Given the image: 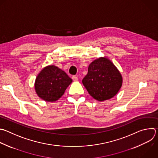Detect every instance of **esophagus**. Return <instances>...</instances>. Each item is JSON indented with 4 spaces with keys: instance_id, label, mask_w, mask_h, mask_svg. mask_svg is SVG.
Masks as SVG:
<instances>
[{
    "instance_id": "esophagus-1",
    "label": "esophagus",
    "mask_w": 158,
    "mask_h": 158,
    "mask_svg": "<svg viewBox=\"0 0 158 158\" xmlns=\"http://www.w3.org/2000/svg\"><path fill=\"white\" fill-rule=\"evenodd\" d=\"M72 79H73V80L74 81H78V77H77V76H73L72 77Z\"/></svg>"
}]
</instances>
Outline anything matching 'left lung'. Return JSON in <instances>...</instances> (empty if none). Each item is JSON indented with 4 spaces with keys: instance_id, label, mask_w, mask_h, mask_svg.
<instances>
[{
    "instance_id": "1",
    "label": "left lung",
    "mask_w": 158,
    "mask_h": 158,
    "mask_svg": "<svg viewBox=\"0 0 158 158\" xmlns=\"http://www.w3.org/2000/svg\"><path fill=\"white\" fill-rule=\"evenodd\" d=\"M82 84L93 98L103 101L117 94L122 85V77L110 60L100 58L90 64Z\"/></svg>"
}]
</instances>
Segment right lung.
<instances>
[{
    "instance_id": "add662e5",
    "label": "right lung",
    "mask_w": 158,
    "mask_h": 158,
    "mask_svg": "<svg viewBox=\"0 0 158 158\" xmlns=\"http://www.w3.org/2000/svg\"><path fill=\"white\" fill-rule=\"evenodd\" d=\"M73 82L68 74L55 66L44 68L36 78L35 87L38 95L47 102L59 99Z\"/></svg>"
}]
</instances>
